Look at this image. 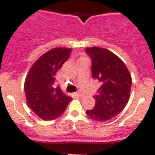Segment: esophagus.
Returning a JSON list of instances; mask_svg holds the SVG:
<instances>
[{"label":"esophagus","instance_id":"1","mask_svg":"<svg viewBox=\"0 0 155 155\" xmlns=\"http://www.w3.org/2000/svg\"><path fill=\"white\" fill-rule=\"evenodd\" d=\"M75 95H76V96H78V97H80V98H82V97H84V94H82L81 92H80V91L75 93Z\"/></svg>","mask_w":155,"mask_h":155}]
</instances>
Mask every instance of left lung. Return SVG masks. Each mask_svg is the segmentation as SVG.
<instances>
[{
    "mask_svg": "<svg viewBox=\"0 0 155 155\" xmlns=\"http://www.w3.org/2000/svg\"><path fill=\"white\" fill-rule=\"evenodd\" d=\"M85 51L91 59L93 78L102 84L94 96V109L86 113L96 121H107L120 114L128 103L132 78L123 61L109 50L94 46Z\"/></svg>",
    "mask_w": 155,
    "mask_h": 155,
    "instance_id": "1",
    "label": "left lung"
}]
</instances>
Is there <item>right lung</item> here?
<instances>
[{
  "label": "right lung",
  "mask_w": 155,
  "mask_h": 155,
  "mask_svg": "<svg viewBox=\"0 0 155 155\" xmlns=\"http://www.w3.org/2000/svg\"><path fill=\"white\" fill-rule=\"evenodd\" d=\"M72 49L54 48L41 56L32 65L25 81L28 107L44 120H53L64 113L72 98L55 87V75L68 61Z\"/></svg>",
  "instance_id": "obj_1"
}]
</instances>
